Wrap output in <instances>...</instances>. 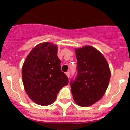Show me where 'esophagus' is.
<instances>
[{"label": "esophagus", "instance_id": "1", "mask_svg": "<svg viewBox=\"0 0 130 130\" xmlns=\"http://www.w3.org/2000/svg\"><path fill=\"white\" fill-rule=\"evenodd\" d=\"M66 75H67V77H68V78H69V77H70V73H69V71H67V72H66Z\"/></svg>", "mask_w": 130, "mask_h": 130}]
</instances>
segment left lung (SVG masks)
<instances>
[{
	"instance_id": "obj_1",
	"label": "left lung",
	"mask_w": 130,
	"mask_h": 130,
	"mask_svg": "<svg viewBox=\"0 0 130 130\" xmlns=\"http://www.w3.org/2000/svg\"><path fill=\"white\" fill-rule=\"evenodd\" d=\"M77 74L70 82L73 99L81 107H88L105 94L111 78L107 61L90 46L76 49Z\"/></svg>"
}]
</instances>
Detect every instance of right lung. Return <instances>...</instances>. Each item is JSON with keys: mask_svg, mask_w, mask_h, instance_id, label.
I'll return each mask as SVG.
<instances>
[{"mask_svg": "<svg viewBox=\"0 0 130 130\" xmlns=\"http://www.w3.org/2000/svg\"><path fill=\"white\" fill-rule=\"evenodd\" d=\"M57 49V45L50 42L37 45L23 65L22 79L25 92L40 105L53 103L60 90L68 84V77L61 71Z\"/></svg>", "mask_w": 130, "mask_h": 130, "instance_id": "add662e5", "label": "right lung"}]
</instances>
